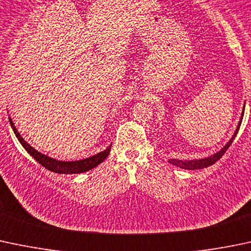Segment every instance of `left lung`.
<instances>
[{
  "label": "left lung",
  "mask_w": 251,
  "mask_h": 251,
  "mask_svg": "<svg viewBox=\"0 0 251 251\" xmlns=\"http://www.w3.org/2000/svg\"><path fill=\"white\" fill-rule=\"evenodd\" d=\"M244 107H245V104H244ZM244 107H243L242 116H241V118H239L238 126H237L236 130H234V134H233V135H232V138L229 139L228 143L225 145V146L222 147L220 151L215 152V153L210 154V156H208V157H204V158H201V159H185V161H182V159H169V163L176 165V167L182 168V169L195 170V169H203V168L210 167V165H213L214 163H215V162H218L219 159H220L221 157L224 156L225 152H226L227 150H228V147L231 146L232 143H233L234 138H236L237 133H238L239 126H241V125H242L243 116H244Z\"/></svg>",
  "instance_id": "8db88e82"
}]
</instances>
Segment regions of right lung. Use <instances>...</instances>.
Instances as JSON below:
<instances>
[{"mask_svg": "<svg viewBox=\"0 0 251 251\" xmlns=\"http://www.w3.org/2000/svg\"><path fill=\"white\" fill-rule=\"evenodd\" d=\"M9 123L12 126L13 131H14L15 136L18 138L19 143L22 144V146L24 147L27 151V153L31 157L36 159L42 167H45L46 169L50 170V172L59 173V174H81V173L88 172V170H92L93 168L98 167L105 158L108 156L111 151V145L106 147V150L99 152L97 154H93V156L88 157V158L79 159V161H60V159L51 158V157L47 156V154H43L41 152H38L37 150L33 149L30 144H27L26 141L23 139V136L20 135L18 129L14 126L12 118L9 117Z\"/></svg>", "mask_w": 251, "mask_h": 251, "instance_id": "right-lung-1", "label": "right lung"}]
</instances>
